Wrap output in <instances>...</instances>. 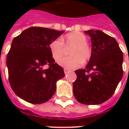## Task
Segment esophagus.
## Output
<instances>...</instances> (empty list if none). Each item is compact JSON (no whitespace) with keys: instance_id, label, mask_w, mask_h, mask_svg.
<instances>
[{"instance_id":"obj_1","label":"esophagus","mask_w":129,"mask_h":129,"mask_svg":"<svg viewBox=\"0 0 129 129\" xmlns=\"http://www.w3.org/2000/svg\"><path fill=\"white\" fill-rule=\"evenodd\" d=\"M70 70H67V69H64V74L66 75V74H67L68 72H70Z\"/></svg>"}]
</instances>
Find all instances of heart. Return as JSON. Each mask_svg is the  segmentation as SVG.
Segmentation results:
<instances>
[{
  "instance_id": "1",
  "label": "heart",
  "mask_w": 129,
  "mask_h": 129,
  "mask_svg": "<svg viewBox=\"0 0 129 129\" xmlns=\"http://www.w3.org/2000/svg\"><path fill=\"white\" fill-rule=\"evenodd\" d=\"M87 42V38L85 34L74 31L66 34L62 39H54L49 44V49L54 59L58 61L65 54L66 48L72 46L69 50L71 56L61 58L58 64L65 69H77L82 66L83 62H88L92 57L91 47Z\"/></svg>"
}]
</instances>
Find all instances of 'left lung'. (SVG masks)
<instances>
[{
	"label": "left lung",
	"mask_w": 129,
	"mask_h": 129,
	"mask_svg": "<svg viewBox=\"0 0 129 129\" xmlns=\"http://www.w3.org/2000/svg\"><path fill=\"white\" fill-rule=\"evenodd\" d=\"M85 33L91 37L92 57L85 69L75 70L73 94L80 103L98 105L113 95L121 81L123 55L114 38L100 30Z\"/></svg>",
	"instance_id": "obj_1"
}]
</instances>
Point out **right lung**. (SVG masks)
I'll list each match as a JSON object with an SVG mask.
<instances>
[{"mask_svg": "<svg viewBox=\"0 0 129 129\" xmlns=\"http://www.w3.org/2000/svg\"><path fill=\"white\" fill-rule=\"evenodd\" d=\"M63 31L30 27L13 39L6 64L11 87L16 95L33 104L49 101L56 91L57 82L64 77L55 63L49 44ZM45 64L49 68L44 70Z\"/></svg>", "mask_w": 129, "mask_h": 129, "instance_id": "1", "label": "right lung"}]
</instances>
